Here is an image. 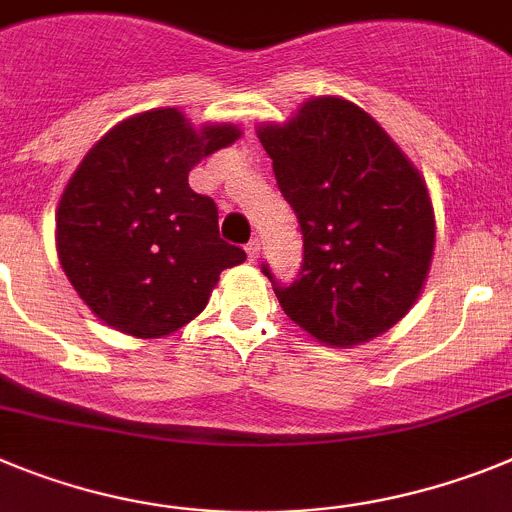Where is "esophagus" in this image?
<instances>
[{"label":"esophagus","instance_id":"1","mask_svg":"<svg viewBox=\"0 0 512 512\" xmlns=\"http://www.w3.org/2000/svg\"><path fill=\"white\" fill-rule=\"evenodd\" d=\"M247 257H250V262H257V257H260V242L257 239L247 244Z\"/></svg>","mask_w":512,"mask_h":512}]
</instances>
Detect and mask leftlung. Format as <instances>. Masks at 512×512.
I'll use <instances>...</instances> for the list:
<instances>
[{
    "label": "left lung",
    "mask_w": 512,
    "mask_h": 512,
    "mask_svg": "<svg viewBox=\"0 0 512 512\" xmlns=\"http://www.w3.org/2000/svg\"><path fill=\"white\" fill-rule=\"evenodd\" d=\"M283 198L304 234L301 278L273 291L293 324L330 348L391 330L420 299L435 250L425 177L355 102L311 97L262 123Z\"/></svg>",
    "instance_id": "1"
}]
</instances>
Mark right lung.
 <instances>
[{"label":"right lung","instance_id":"obj_1","mask_svg":"<svg viewBox=\"0 0 512 512\" xmlns=\"http://www.w3.org/2000/svg\"><path fill=\"white\" fill-rule=\"evenodd\" d=\"M242 136L234 123L193 126L177 108L115 123L66 182L56 252L100 322L151 340L206 309L221 270L244 250L219 237V211L190 190L188 172Z\"/></svg>","mask_w":512,"mask_h":512}]
</instances>
